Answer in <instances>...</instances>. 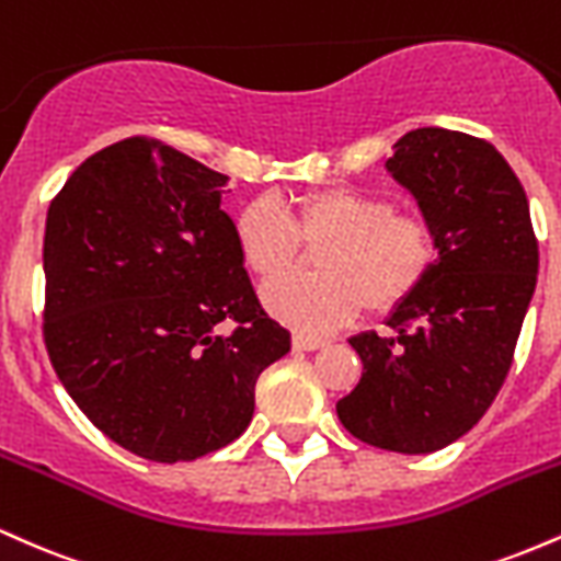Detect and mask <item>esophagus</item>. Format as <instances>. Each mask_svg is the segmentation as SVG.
Wrapping results in <instances>:
<instances>
[{"label":"esophagus","mask_w":561,"mask_h":561,"mask_svg":"<svg viewBox=\"0 0 561 561\" xmlns=\"http://www.w3.org/2000/svg\"><path fill=\"white\" fill-rule=\"evenodd\" d=\"M293 345H295V351H317V347H324V340L306 337V334H295Z\"/></svg>","instance_id":"esophagus-1"}]
</instances>
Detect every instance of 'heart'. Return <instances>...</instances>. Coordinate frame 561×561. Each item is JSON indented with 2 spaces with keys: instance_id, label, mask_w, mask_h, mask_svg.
Returning <instances> with one entry per match:
<instances>
[{
  "instance_id": "heart-1",
  "label": "heart",
  "mask_w": 561,
  "mask_h": 561,
  "mask_svg": "<svg viewBox=\"0 0 561 561\" xmlns=\"http://www.w3.org/2000/svg\"><path fill=\"white\" fill-rule=\"evenodd\" d=\"M322 248L319 277L263 289L276 319L302 334L345 327L366 306L388 313L420 289L437 263V231L420 214L358 186H324L285 203L255 197L234 216V242L248 272L261 282L291 273L301 242Z\"/></svg>"
}]
</instances>
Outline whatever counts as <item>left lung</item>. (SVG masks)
Returning a JSON list of instances; mask_svg holds the SVG:
<instances>
[{"mask_svg":"<svg viewBox=\"0 0 561 561\" xmlns=\"http://www.w3.org/2000/svg\"><path fill=\"white\" fill-rule=\"evenodd\" d=\"M385 169L437 231V263L392 308V334L351 345L364 375L337 401L343 427L369 446L433 454L469 433L499 396L536 293L538 240L517 173L491 141L414 128Z\"/></svg>","mask_w":561,"mask_h":561,"instance_id":"obj_1","label":"left lung"}]
</instances>
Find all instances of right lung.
<instances>
[{
  "label": "right lung",
  "mask_w": 561,
  "mask_h": 561,
  "mask_svg": "<svg viewBox=\"0 0 561 561\" xmlns=\"http://www.w3.org/2000/svg\"><path fill=\"white\" fill-rule=\"evenodd\" d=\"M227 184L131 137L83 160L47 214L49 362L96 430L160 465L237 440L255 379L289 351L244 272ZM221 320L238 327L224 335Z\"/></svg>",
  "instance_id": "right-lung-1"
}]
</instances>
